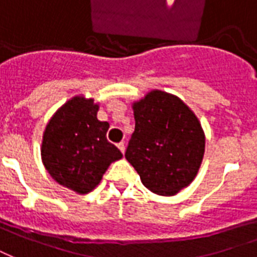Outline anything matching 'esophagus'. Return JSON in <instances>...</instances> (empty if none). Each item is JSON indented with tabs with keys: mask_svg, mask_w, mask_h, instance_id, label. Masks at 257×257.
<instances>
[{
	"mask_svg": "<svg viewBox=\"0 0 257 257\" xmlns=\"http://www.w3.org/2000/svg\"><path fill=\"white\" fill-rule=\"evenodd\" d=\"M117 148H119V150H120L121 153H124V152H126V145H124V142L117 144Z\"/></svg>",
	"mask_w": 257,
	"mask_h": 257,
	"instance_id": "1",
	"label": "esophagus"
}]
</instances>
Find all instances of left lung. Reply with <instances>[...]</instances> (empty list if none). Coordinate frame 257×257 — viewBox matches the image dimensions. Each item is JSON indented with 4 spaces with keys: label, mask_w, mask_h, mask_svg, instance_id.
I'll return each mask as SVG.
<instances>
[{
    "label": "left lung",
    "mask_w": 257,
    "mask_h": 257,
    "mask_svg": "<svg viewBox=\"0 0 257 257\" xmlns=\"http://www.w3.org/2000/svg\"><path fill=\"white\" fill-rule=\"evenodd\" d=\"M136 130L127 161L148 190L172 196L194 181L204 156L199 119L175 94L153 89L133 103Z\"/></svg>",
    "instance_id": "8db88e82"
}]
</instances>
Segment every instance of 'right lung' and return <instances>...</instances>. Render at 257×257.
<instances>
[{
  "mask_svg": "<svg viewBox=\"0 0 257 257\" xmlns=\"http://www.w3.org/2000/svg\"><path fill=\"white\" fill-rule=\"evenodd\" d=\"M99 103L78 94L58 108L44 128L40 156L58 184L84 195L94 190L123 154L107 141L108 121L97 119Z\"/></svg>",
  "mask_w": 257,
  "mask_h": 257,
  "instance_id": "add662e5",
  "label": "right lung"
}]
</instances>
